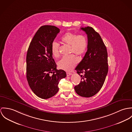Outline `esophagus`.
Segmentation results:
<instances>
[{"mask_svg":"<svg viewBox=\"0 0 132 132\" xmlns=\"http://www.w3.org/2000/svg\"><path fill=\"white\" fill-rule=\"evenodd\" d=\"M66 74H67V76H68L71 75L72 74V73H70V72H67V73H66Z\"/></svg>","mask_w":132,"mask_h":132,"instance_id":"1","label":"esophagus"}]
</instances>
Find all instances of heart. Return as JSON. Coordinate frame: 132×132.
I'll return each mask as SVG.
<instances>
[{
  "label": "heart",
  "mask_w": 132,
  "mask_h": 132,
  "mask_svg": "<svg viewBox=\"0 0 132 132\" xmlns=\"http://www.w3.org/2000/svg\"><path fill=\"white\" fill-rule=\"evenodd\" d=\"M61 40L65 44L70 45V53H74L78 56L83 55L86 52L88 47V40L86 36L82 34L76 35L70 32L65 33L61 37ZM51 51L55 58L60 56V45L56 42L51 44ZM78 59L74 55H71L63 57L58 63L59 68L64 70L71 71L78 63Z\"/></svg>",
  "instance_id": "obj_1"
}]
</instances>
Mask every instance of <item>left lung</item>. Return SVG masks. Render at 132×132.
I'll list each match as a JSON object with an SVG mask.
<instances>
[{"label":"left lung","instance_id":"8db88e82","mask_svg":"<svg viewBox=\"0 0 132 132\" xmlns=\"http://www.w3.org/2000/svg\"><path fill=\"white\" fill-rule=\"evenodd\" d=\"M80 29L87 34L88 50L75 68L81 79L74 89L78 95L88 98L96 95L102 87L108 71V54L98 32L89 26Z\"/></svg>","mask_w":132,"mask_h":132}]
</instances>
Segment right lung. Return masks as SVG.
<instances>
[{"label":"right lung","instance_id":"1","mask_svg":"<svg viewBox=\"0 0 132 132\" xmlns=\"http://www.w3.org/2000/svg\"><path fill=\"white\" fill-rule=\"evenodd\" d=\"M59 32L56 26H42L32 38L27 53L26 77L30 88L44 99L57 94L60 80L66 76L65 71L57 69L51 51V44Z\"/></svg>","mask_w":132,"mask_h":132}]
</instances>
